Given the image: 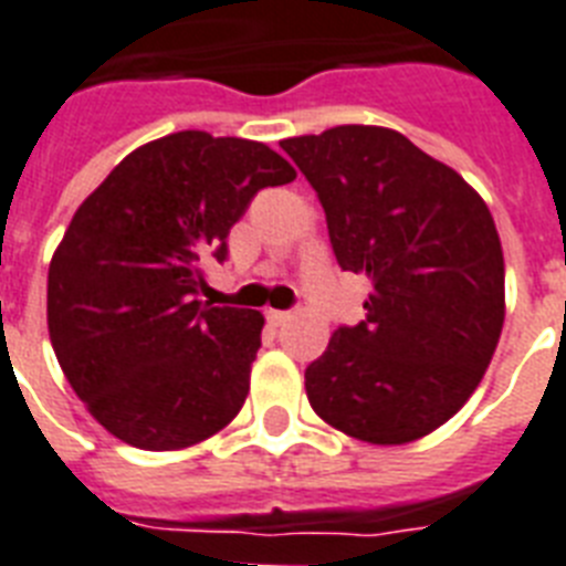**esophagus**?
<instances>
[{
	"label": "esophagus",
	"instance_id": "34e87169",
	"mask_svg": "<svg viewBox=\"0 0 566 566\" xmlns=\"http://www.w3.org/2000/svg\"><path fill=\"white\" fill-rule=\"evenodd\" d=\"M265 317H269V324L272 326H283L292 321V312H280V310H269L265 312Z\"/></svg>",
	"mask_w": 566,
	"mask_h": 566
}]
</instances>
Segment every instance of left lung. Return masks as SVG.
<instances>
[{"mask_svg": "<svg viewBox=\"0 0 566 566\" xmlns=\"http://www.w3.org/2000/svg\"><path fill=\"white\" fill-rule=\"evenodd\" d=\"M324 205L344 272L367 274L361 324L306 367L317 417L373 446L422 440L478 390L501 340L503 249L480 193L387 126L280 142Z\"/></svg>", "mask_w": 566, "mask_h": 566, "instance_id": "8db88e82", "label": "left lung"}]
</instances>
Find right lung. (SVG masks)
<instances>
[{
	"mask_svg": "<svg viewBox=\"0 0 566 566\" xmlns=\"http://www.w3.org/2000/svg\"><path fill=\"white\" fill-rule=\"evenodd\" d=\"M294 176L265 144L185 129L133 149L77 208L49 265V335L112 437L179 451L240 413L265 321L199 301L202 265L226 260L256 190Z\"/></svg>",
	"mask_w": 566,
	"mask_h": 566,
	"instance_id": "right-lung-1",
	"label": "right lung"
}]
</instances>
